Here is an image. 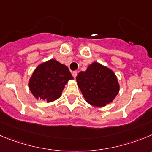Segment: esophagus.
I'll return each instance as SVG.
<instances>
[{
	"instance_id": "1",
	"label": "esophagus",
	"mask_w": 152,
	"mask_h": 152,
	"mask_svg": "<svg viewBox=\"0 0 152 152\" xmlns=\"http://www.w3.org/2000/svg\"><path fill=\"white\" fill-rule=\"evenodd\" d=\"M72 75H73V77L76 78V76H77V72H76V71H73V73H72Z\"/></svg>"
}]
</instances>
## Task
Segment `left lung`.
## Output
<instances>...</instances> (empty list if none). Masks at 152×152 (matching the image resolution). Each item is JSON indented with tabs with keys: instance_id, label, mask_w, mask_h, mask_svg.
I'll use <instances>...</instances> for the list:
<instances>
[{
	"instance_id": "left-lung-1",
	"label": "left lung",
	"mask_w": 152,
	"mask_h": 152,
	"mask_svg": "<svg viewBox=\"0 0 152 152\" xmlns=\"http://www.w3.org/2000/svg\"><path fill=\"white\" fill-rule=\"evenodd\" d=\"M78 86L86 102L103 107L113 101L120 90L117 76L110 68L97 61L76 76Z\"/></svg>"
}]
</instances>
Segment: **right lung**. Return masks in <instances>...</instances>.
I'll use <instances>...</instances> for the list:
<instances>
[{
	"label": "right lung",
	"mask_w": 152,
	"mask_h": 152,
	"mask_svg": "<svg viewBox=\"0 0 152 152\" xmlns=\"http://www.w3.org/2000/svg\"><path fill=\"white\" fill-rule=\"evenodd\" d=\"M73 79L67 66L55 59L40 64L30 77L28 86L37 100L55 101L61 96L68 81Z\"/></svg>",
	"instance_id": "obj_1"
}]
</instances>
